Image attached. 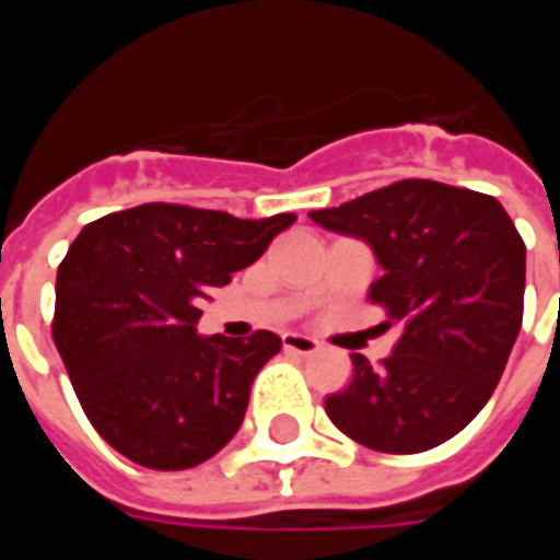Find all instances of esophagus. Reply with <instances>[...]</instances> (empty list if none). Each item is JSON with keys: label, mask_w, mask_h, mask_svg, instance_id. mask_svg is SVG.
I'll use <instances>...</instances> for the list:
<instances>
[{"label": "esophagus", "mask_w": 560, "mask_h": 560, "mask_svg": "<svg viewBox=\"0 0 560 560\" xmlns=\"http://www.w3.org/2000/svg\"><path fill=\"white\" fill-rule=\"evenodd\" d=\"M281 341H284V351L303 353V357H312V353L320 351V341L315 336H305V332H284Z\"/></svg>", "instance_id": "34e87169"}]
</instances>
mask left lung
<instances>
[{"label": "left lung", "instance_id": "obj_1", "mask_svg": "<svg viewBox=\"0 0 560 560\" xmlns=\"http://www.w3.org/2000/svg\"><path fill=\"white\" fill-rule=\"evenodd\" d=\"M324 231L363 240L381 264L372 303L399 341L381 365L353 353L327 417L357 444L422 453L468 425L504 375L522 329L525 243L489 195L401 179L315 209Z\"/></svg>", "mask_w": 560, "mask_h": 560}]
</instances>
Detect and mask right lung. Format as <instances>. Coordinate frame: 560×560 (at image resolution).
<instances>
[{
  "instance_id": "1",
  "label": "right lung",
  "mask_w": 560,
  "mask_h": 560,
  "mask_svg": "<svg viewBox=\"0 0 560 560\" xmlns=\"http://www.w3.org/2000/svg\"><path fill=\"white\" fill-rule=\"evenodd\" d=\"M293 221L143 203L80 231L56 276L54 341L114 450L143 468L185 470L236 434L252 381L281 339L269 329L197 336L200 303Z\"/></svg>"
}]
</instances>
